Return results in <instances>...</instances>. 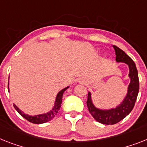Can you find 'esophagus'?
Wrapping results in <instances>:
<instances>
[{"label": "esophagus", "mask_w": 147, "mask_h": 147, "mask_svg": "<svg viewBox=\"0 0 147 147\" xmlns=\"http://www.w3.org/2000/svg\"><path fill=\"white\" fill-rule=\"evenodd\" d=\"M81 83H84V81H81Z\"/></svg>", "instance_id": "34e87169"}]
</instances>
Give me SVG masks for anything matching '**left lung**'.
Returning <instances> with one entry per match:
<instances>
[{"label": "left lung", "instance_id": "obj_1", "mask_svg": "<svg viewBox=\"0 0 147 147\" xmlns=\"http://www.w3.org/2000/svg\"><path fill=\"white\" fill-rule=\"evenodd\" d=\"M113 49L116 53V61L125 63L129 68V77L131 81L126 96L119 106L110 110H100L96 108L92 104L91 93L90 92H88L87 101L89 112L92 116V117L98 123L105 125L116 124L129 115L134 108L139 92V78L136 65L132 59L119 48L113 45Z\"/></svg>", "mask_w": 147, "mask_h": 147}]
</instances>
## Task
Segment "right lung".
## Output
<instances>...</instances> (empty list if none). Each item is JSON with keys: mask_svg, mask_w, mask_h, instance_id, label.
I'll return each instance as SVG.
<instances>
[{"mask_svg": "<svg viewBox=\"0 0 147 147\" xmlns=\"http://www.w3.org/2000/svg\"><path fill=\"white\" fill-rule=\"evenodd\" d=\"M69 88V87H66V88L63 89L62 90H60L58 92V94L56 97V101H55V106L54 108H52V110L50 112L47 113H44V114H39V115L36 116H29L28 114H25L24 112H22L19 108L17 107L16 105H13L15 109L16 110L18 113L20 114L22 117H23L24 118H25L28 121L32 123H34V124H41V123H45L47 122L50 121L53 118L55 117V116L58 113L59 110L60 108L61 107V103H62V98L63 95V92H65V90H66V89Z\"/></svg>", "mask_w": 147, "mask_h": 147, "instance_id": "right-lung-1", "label": "right lung"}]
</instances>
